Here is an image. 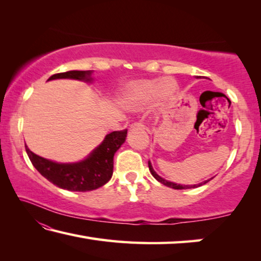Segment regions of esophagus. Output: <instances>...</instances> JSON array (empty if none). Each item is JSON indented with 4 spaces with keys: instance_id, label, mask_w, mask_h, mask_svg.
I'll return each mask as SVG.
<instances>
[{
    "instance_id": "1",
    "label": "esophagus",
    "mask_w": 261,
    "mask_h": 261,
    "mask_svg": "<svg viewBox=\"0 0 261 261\" xmlns=\"http://www.w3.org/2000/svg\"><path fill=\"white\" fill-rule=\"evenodd\" d=\"M131 129H145V125L140 122H135L131 124Z\"/></svg>"
}]
</instances>
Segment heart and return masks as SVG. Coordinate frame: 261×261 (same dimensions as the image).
Wrapping results in <instances>:
<instances>
[{
  "instance_id": "heart-1",
  "label": "heart",
  "mask_w": 261,
  "mask_h": 261,
  "mask_svg": "<svg viewBox=\"0 0 261 261\" xmlns=\"http://www.w3.org/2000/svg\"><path fill=\"white\" fill-rule=\"evenodd\" d=\"M176 92L177 84L173 79H143L129 84L123 101L131 107H143L153 100L163 106L174 98Z\"/></svg>"
}]
</instances>
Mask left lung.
Segmentation results:
<instances>
[{"instance_id": "8db88e82", "label": "left lung", "mask_w": 261, "mask_h": 261, "mask_svg": "<svg viewBox=\"0 0 261 261\" xmlns=\"http://www.w3.org/2000/svg\"><path fill=\"white\" fill-rule=\"evenodd\" d=\"M148 168H149V171H151V174L153 175V177L155 178L156 180H159V182L160 183H162L163 185H166V187H169V188H171V189H175V190H183V189H192V188H197V187H200V185H202V184H206L207 182H208V180H205L204 183H200V184H197V185H180V184H175V183H173V182H168V180H166V179H163L162 177H160V176H159L155 171H154V169H153V167H152V165H151V162L148 161ZM212 179V178H211Z\"/></svg>"}]
</instances>
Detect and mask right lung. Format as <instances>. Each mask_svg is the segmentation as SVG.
<instances>
[{"mask_svg":"<svg viewBox=\"0 0 261 261\" xmlns=\"http://www.w3.org/2000/svg\"><path fill=\"white\" fill-rule=\"evenodd\" d=\"M91 73V70L86 71L73 70V71L53 74L48 81L70 78L90 82ZM126 132V129L110 132L106 136L101 145L90 154V156L77 163H56L34 154L26 145L25 148L35 169L50 183L69 191L86 192L102 187L112 178L114 155L124 143Z\"/></svg>","mask_w":261,"mask_h":261,"instance_id":"add662e5","label":"right lung"}]
</instances>
